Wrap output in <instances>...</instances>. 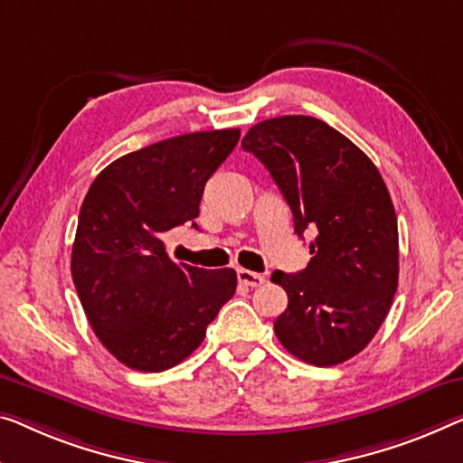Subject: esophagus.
<instances>
[{
	"mask_svg": "<svg viewBox=\"0 0 463 463\" xmlns=\"http://www.w3.org/2000/svg\"><path fill=\"white\" fill-rule=\"evenodd\" d=\"M237 279L241 285H245V287H261L266 282V279L261 274L251 272V270H243V268L237 270Z\"/></svg>",
	"mask_w": 463,
	"mask_h": 463,
	"instance_id": "34e87169",
	"label": "esophagus"
}]
</instances>
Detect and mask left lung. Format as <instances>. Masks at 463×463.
I'll return each instance as SVG.
<instances>
[{"label": "left lung", "mask_w": 463, "mask_h": 463, "mask_svg": "<svg viewBox=\"0 0 463 463\" xmlns=\"http://www.w3.org/2000/svg\"><path fill=\"white\" fill-rule=\"evenodd\" d=\"M293 212L298 237L312 229L306 270H276L288 295L274 333L288 354L336 365L372 341L399 279L397 216L381 172L339 130L312 116H279L243 137Z\"/></svg>", "instance_id": "obj_1"}]
</instances>
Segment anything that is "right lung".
<instances>
[{"mask_svg": "<svg viewBox=\"0 0 463 463\" xmlns=\"http://www.w3.org/2000/svg\"><path fill=\"white\" fill-rule=\"evenodd\" d=\"M239 128L172 137L103 168L80 205L72 280L93 333L116 360L162 372L189 357L234 295L232 268L176 264L162 237L199 213L208 178Z\"/></svg>", "mask_w": 463, "mask_h": 463, "instance_id": "add662e5", "label": "right lung"}]
</instances>
